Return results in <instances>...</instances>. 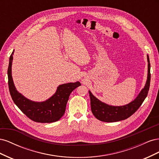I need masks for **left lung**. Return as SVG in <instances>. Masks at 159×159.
I'll list each match as a JSON object with an SVG mask.
<instances>
[{
	"instance_id": "1",
	"label": "left lung",
	"mask_w": 159,
	"mask_h": 159,
	"mask_svg": "<svg viewBox=\"0 0 159 159\" xmlns=\"http://www.w3.org/2000/svg\"><path fill=\"white\" fill-rule=\"evenodd\" d=\"M148 74L147 80L144 88L140 91L137 97L133 102L122 106H113L101 102L89 91L91 109L94 116L99 121L104 122H116L129 117L140 107L147 98L151 81V65L149 57L147 55Z\"/></svg>"
}]
</instances>
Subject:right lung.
I'll list each match as a JSON object with an SVG mask.
<instances>
[{"instance_id": "add662e5", "label": "right lung", "mask_w": 159, "mask_h": 159, "mask_svg": "<svg viewBox=\"0 0 159 159\" xmlns=\"http://www.w3.org/2000/svg\"><path fill=\"white\" fill-rule=\"evenodd\" d=\"M13 50L9 59L8 68V88L14 103L22 112L32 121L38 123H53L63 116L70 93L81 85L80 81L60 85L56 93L44 102H37L27 99L19 93L14 84L12 77Z\"/></svg>"}]
</instances>
